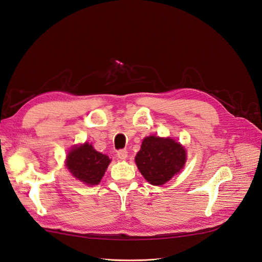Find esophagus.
I'll return each instance as SVG.
<instances>
[{
  "label": "esophagus",
  "instance_id": "34e87169",
  "mask_svg": "<svg viewBox=\"0 0 262 262\" xmlns=\"http://www.w3.org/2000/svg\"><path fill=\"white\" fill-rule=\"evenodd\" d=\"M117 155H118V158L120 160H125L126 157H128V151H126V150H119Z\"/></svg>",
  "mask_w": 262,
  "mask_h": 262
}]
</instances>
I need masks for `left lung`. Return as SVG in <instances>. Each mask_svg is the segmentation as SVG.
<instances>
[{"label":"left lung","instance_id":"8db88e82","mask_svg":"<svg viewBox=\"0 0 262 262\" xmlns=\"http://www.w3.org/2000/svg\"><path fill=\"white\" fill-rule=\"evenodd\" d=\"M186 161L184 147L173 139L145 138L136 157L144 179L152 185H162L183 168Z\"/></svg>","mask_w":262,"mask_h":262}]
</instances>
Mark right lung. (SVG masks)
Segmentation results:
<instances>
[{"label":"right lung","instance_id":"obj_1","mask_svg":"<svg viewBox=\"0 0 262 262\" xmlns=\"http://www.w3.org/2000/svg\"><path fill=\"white\" fill-rule=\"evenodd\" d=\"M110 163V159L97 152L93 145L84 143L74 147L67 155L66 165L76 179L87 185H97Z\"/></svg>","mask_w":262,"mask_h":262}]
</instances>
